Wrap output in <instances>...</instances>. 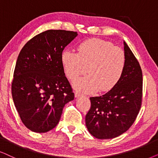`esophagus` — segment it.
Wrapping results in <instances>:
<instances>
[{"mask_svg": "<svg viewBox=\"0 0 158 158\" xmlns=\"http://www.w3.org/2000/svg\"><path fill=\"white\" fill-rule=\"evenodd\" d=\"M74 94H75V98H79V97H82L84 95V94L79 91H75Z\"/></svg>", "mask_w": 158, "mask_h": 158, "instance_id": "1", "label": "esophagus"}]
</instances>
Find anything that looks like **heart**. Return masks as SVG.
Instances as JSON below:
<instances>
[{
  "instance_id": "b5f03b06",
  "label": "heart",
  "mask_w": 158,
  "mask_h": 158,
  "mask_svg": "<svg viewBox=\"0 0 158 158\" xmlns=\"http://www.w3.org/2000/svg\"><path fill=\"white\" fill-rule=\"evenodd\" d=\"M64 72L70 79L81 74L87 67L89 74L73 81L76 89L107 92L118 82L124 71L126 56L123 50L112 43L98 38L88 39L79 44L78 53L65 50L61 53Z\"/></svg>"
}]
</instances>
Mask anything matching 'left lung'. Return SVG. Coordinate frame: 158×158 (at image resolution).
Here are the masks:
<instances>
[{"mask_svg":"<svg viewBox=\"0 0 158 158\" xmlns=\"http://www.w3.org/2000/svg\"><path fill=\"white\" fill-rule=\"evenodd\" d=\"M126 66L113 89L103 95L90 98L91 108L85 117L86 127L100 139L117 137L131 127L142 106V71L126 42Z\"/></svg>","mask_w":158,"mask_h":158,"instance_id":"8db88e82","label":"left lung"}]
</instances>
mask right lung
<instances>
[{
  "label": "right lung",
  "instance_id": "1",
  "mask_svg": "<svg viewBox=\"0 0 158 158\" xmlns=\"http://www.w3.org/2000/svg\"><path fill=\"white\" fill-rule=\"evenodd\" d=\"M77 31L50 29L29 40L19 54L12 98L25 127L45 133L56 127L65 105L74 98L65 76L61 53Z\"/></svg>",
  "mask_w": 158,
  "mask_h": 158
}]
</instances>
